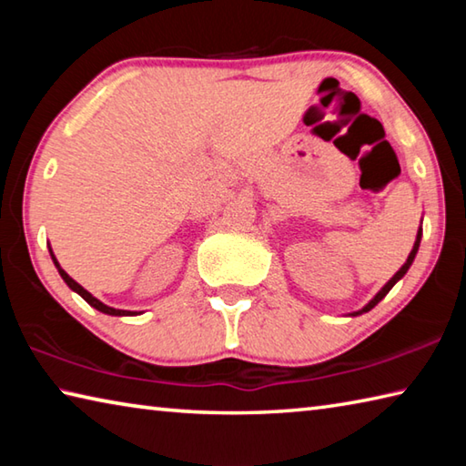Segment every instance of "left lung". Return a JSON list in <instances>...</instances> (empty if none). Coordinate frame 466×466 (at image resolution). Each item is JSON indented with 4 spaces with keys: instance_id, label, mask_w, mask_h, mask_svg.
<instances>
[{
    "instance_id": "1",
    "label": "left lung",
    "mask_w": 466,
    "mask_h": 466,
    "mask_svg": "<svg viewBox=\"0 0 466 466\" xmlns=\"http://www.w3.org/2000/svg\"><path fill=\"white\" fill-rule=\"evenodd\" d=\"M420 242H421V228H420V230H417V238H415V244H413V248H411V252H409V257H407V261H405V265L403 267H400V269L397 271V273H394L392 275V278L389 279V281H386L384 283V288L380 289V291H378V294L372 298V299H370V302L364 306V309H361V310H358V312H351L350 314V317H358V314H364V312H368V310H372L374 309V306L378 304V302H380V299L386 296V294H389V291L392 289V286H394V283H397L399 279H403L405 278V273L409 271V267H411L413 265V258H415V255H417V250H420Z\"/></svg>"
}]
</instances>
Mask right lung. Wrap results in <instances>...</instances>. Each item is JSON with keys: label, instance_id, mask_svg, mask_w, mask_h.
I'll use <instances>...</instances> for the list:
<instances>
[{"label": "right lung", "instance_id": "obj_1", "mask_svg": "<svg viewBox=\"0 0 466 466\" xmlns=\"http://www.w3.org/2000/svg\"><path fill=\"white\" fill-rule=\"evenodd\" d=\"M49 252H51V258H53V263H55V267H57V271H59V275H61V279L67 283L69 288H72L76 294H80L86 302H88L92 309H96V310H100V312H105V314H110V317H136V314H139V312H133V310H119V309H113V306H106V304H102L98 298H94L88 289H84L80 283H77L76 279H72L69 278V275L61 269V265L57 263V258H55V255H53V250H51V247H49Z\"/></svg>", "mask_w": 466, "mask_h": 466}]
</instances>
